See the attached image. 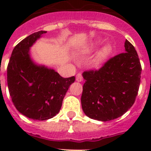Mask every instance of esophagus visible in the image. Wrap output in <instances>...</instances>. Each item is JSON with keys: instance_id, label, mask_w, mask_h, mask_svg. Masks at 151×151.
<instances>
[{"instance_id": "obj_1", "label": "esophagus", "mask_w": 151, "mask_h": 151, "mask_svg": "<svg viewBox=\"0 0 151 151\" xmlns=\"http://www.w3.org/2000/svg\"><path fill=\"white\" fill-rule=\"evenodd\" d=\"M83 80V76H82V73H78L76 75V81L77 82H82Z\"/></svg>"}]
</instances>
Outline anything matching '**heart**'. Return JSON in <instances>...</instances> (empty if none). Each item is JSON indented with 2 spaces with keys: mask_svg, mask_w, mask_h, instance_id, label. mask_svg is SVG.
I'll return each mask as SVG.
<instances>
[{
  "mask_svg": "<svg viewBox=\"0 0 151 151\" xmlns=\"http://www.w3.org/2000/svg\"><path fill=\"white\" fill-rule=\"evenodd\" d=\"M110 52V49L108 47H105L102 50L100 51L99 54H98V60H102L103 58H104L106 56H107V54H109Z\"/></svg>",
  "mask_w": 151,
  "mask_h": 151,
  "instance_id": "1",
  "label": "heart"
}]
</instances>
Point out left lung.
Wrapping results in <instances>:
<instances>
[{
  "instance_id": "8db88e82",
  "label": "left lung",
  "mask_w": 151,
  "mask_h": 151,
  "mask_svg": "<svg viewBox=\"0 0 151 151\" xmlns=\"http://www.w3.org/2000/svg\"><path fill=\"white\" fill-rule=\"evenodd\" d=\"M125 52L108 60L97 70L82 74L81 102L89 118L110 121L122 116L135 101L141 82V66L134 47L125 40Z\"/></svg>"
}]
</instances>
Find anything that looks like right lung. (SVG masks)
Masks as SVG:
<instances>
[{"label": "right lung", "mask_w": 151, "mask_h": 151, "mask_svg": "<svg viewBox=\"0 0 151 151\" xmlns=\"http://www.w3.org/2000/svg\"><path fill=\"white\" fill-rule=\"evenodd\" d=\"M30 35L14 47L7 66V85L13 104L20 113L46 120L60 112L63 100L75 76L63 78L54 69L38 66L31 59L29 48L42 34Z\"/></svg>", "instance_id": "1"}]
</instances>
